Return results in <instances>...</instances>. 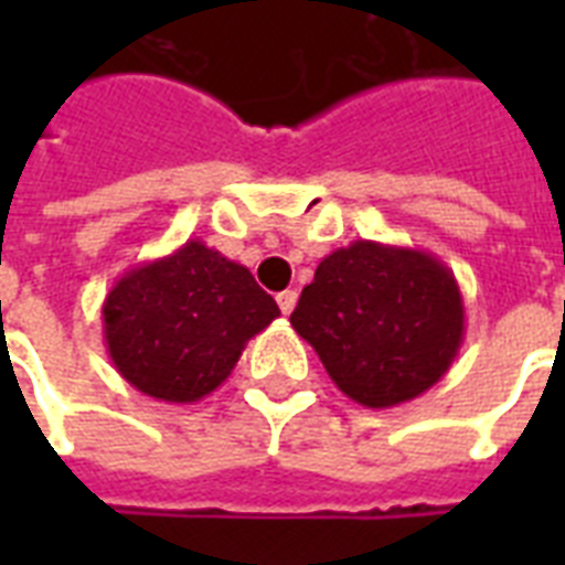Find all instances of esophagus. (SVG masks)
<instances>
[{"instance_id": "34e87169", "label": "esophagus", "mask_w": 565, "mask_h": 565, "mask_svg": "<svg viewBox=\"0 0 565 565\" xmlns=\"http://www.w3.org/2000/svg\"><path fill=\"white\" fill-rule=\"evenodd\" d=\"M275 299H278V308H281L284 317H290L292 308H296V301H299V292H296V290H284V292H278Z\"/></svg>"}]
</instances>
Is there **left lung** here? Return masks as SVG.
<instances>
[{
    "instance_id": "1",
    "label": "left lung",
    "mask_w": 565,
    "mask_h": 565,
    "mask_svg": "<svg viewBox=\"0 0 565 565\" xmlns=\"http://www.w3.org/2000/svg\"><path fill=\"white\" fill-rule=\"evenodd\" d=\"M463 296L439 257L375 239L331 252L290 317L363 407H395L437 384L463 345Z\"/></svg>"
}]
</instances>
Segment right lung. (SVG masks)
Wrapping results in <instances>:
<instances>
[{
  "label": "right lung",
  "mask_w": 565,
  "mask_h": 565,
  "mask_svg": "<svg viewBox=\"0 0 565 565\" xmlns=\"http://www.w3.org/2000/svg\"><path fill=\"white\" fill-rule=\"evenodd\" d=\"M278 317L255 275L202 239L122 273L102 305L105 345L119 375L170 404L213 393L248 340Z\"/></svg>",
  "instance_id": "right-lung-1"
}]
</instances>
